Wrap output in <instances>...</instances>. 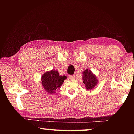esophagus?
I'll return each mask as SVG.
<instances>
[{"label": "esophagus", "instance_id": "34e87169", "mask_svg": "<svg viewBox=\"0 0 134 134\" xmlns=\"http://www.w3.org/2000/svg\"><path fill=\"white\" fill-rule=\"evenodd\" d=\"M69 77L70 79H71V80H72V79H74V76H72V75H69Z\"/></svg>", "mask_w": 134, "mask_h": 134}]
</instances>
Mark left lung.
I'll use <instances>...</instances> for the list:
<instances>
[{
    "label": "left lung",
    "mask_w": 134,
    "mask_h": 134,
    "mask_svg": "<svg viewBox=\"0 0 134 134\" xmlns=\"http://www.w3.org/2000/svg\"><path fill=\"white\" fill-rule=\"evenodd\" d=\"M83 83L87 90H91L97 85V77L90 70L86 69L83 71Z\"/></svg>",
    "instance_id": "1"
}]
</instances>
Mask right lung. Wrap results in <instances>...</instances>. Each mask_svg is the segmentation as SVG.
I'll return each instance as SVG.
<instances>
[{"label": "right lung", "instance_id": "right-lung-1", "mask_svg": "<svg viewBox=\"0 0 134 134\" xmlns=\"http://www.w3.org/2000/svg\"><path fill=\"white\" fill-rule=\"evenodd\" d=\"M67 79L65 76H60L57 70H52L47 71L41 77V82L43 87L48 93L53 94L55 93L57 89H59Z\"/></svg>", "mask_w": 134, "mask_h": 134}]
</instances>
